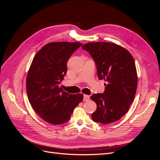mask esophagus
<instances>
[{
    "label": "esophagus",
    "instance_id": "esophagus-1",
    "mask_svg": "<svg viewBox=\"0 0 160 160\" xmlns=\"http://www.w3.org/2000/svg\"><path fill=\"white\" fill-rule=\"evenodd\" d=\"M89 96L88 95H83V101H88L89 99Z\"/></svg>",
    "mask_w": 160,
    "mask_h": 160
}]
</instances>
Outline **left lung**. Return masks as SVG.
I'll use <instances>...</instances> for the list:
<instances>
[{
	"instance_id": "1",
	"label": "left lung",
	"mask_w": 160,
	"mask_h": 160,
	"mask_svg": "<svg viewBox=\"0 0 160 160\" xmlns=\"http://www.w3.org/2000/svg\"><path fill=\"white\" fill-rule=\"evenodd\" d=\"M82 49L93 58L99 79L108 82L103 93L91 96L97 104L91 118L102 124L115 122L128 112L136 93L138 76L133 58L128 50L111 42H88Z\"/></svg>"
}]
</instances>
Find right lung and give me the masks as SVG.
Returning a JSON list of instances; mask_svg holds the SVG:
<instances>
[{
	"mask_svg": "<svg viewBox=\"0 0 160 160\" xmlns=\"http://www.w3.org/2000/svg\"><path fill=\"white\" fill-rule=\"evenodd\" d=\"M83 45L80 42L48 43L34 57L27 77L28 101L45 122L59 125L69 120L83 100L82 94H69L59 84L67 73V62Z\"/></svg>",
	"mask_w": 160,
	"mask_h": 160,
	"instance_id": "obj_1",
	"label": "right lung"
}]
</instances>
